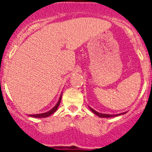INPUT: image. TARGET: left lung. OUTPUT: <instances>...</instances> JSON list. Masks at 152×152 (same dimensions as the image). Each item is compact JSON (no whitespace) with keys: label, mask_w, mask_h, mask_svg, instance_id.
Segmentation results:
<instances>
[{"label":"left lung","mask_w":152,"mask_h":152,"mask_svg":"<svg viewBox=\"0 0 152 152\" xmlns=\"http://www.w3.org/2000/svg\"><path fill=\"white\" fill-rule=\"evenodd\" d=\"M90 109H91V110L92 111L93 113L94 114H96V116H98L99 117H102V118H110V117H114V116H119V115H120V114H117V115H109V114H103V113H100L96 112V111H95L94 110H93L92 108H91L90 107ZM121 114H123V113H121Z\"/></svg>","instance_id":"obj_1"}]
</instances>
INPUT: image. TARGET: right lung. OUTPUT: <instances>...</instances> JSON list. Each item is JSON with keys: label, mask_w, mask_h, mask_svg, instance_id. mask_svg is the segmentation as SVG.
I'll use <instances>...</instances> for the list:
<instances>
[{"label": "right lung", "mask_w": 152, "mask_h": 152, "mask_svg": "<svg viewBox=\"0 0 152 152\" xmlns=\"http://www.w3.org/2000/svg\"><path fill=\"white\" fill-rule=\"evenodd\" d=\"M61 96H60V98H59V100L58 101L57 104H56V105L55 106V107H53L52 110H51L48 111V112H46V113H44L30 115V116H32V117H35V118H45V117H47V116H49L50 115H52V113H54L56 111V110H57L58 107V106H59V104H60V102H61Z\"/></svg>", "instance_id": "add662e5"}]
</instances>
